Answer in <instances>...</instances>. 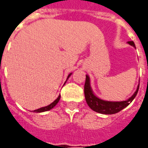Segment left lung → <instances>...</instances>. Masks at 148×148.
Masks as SVG:
<instances>
[{
  "instance_id": "obj_1",
  "label": "left lung",
  "mask_w": 148,
  "mask_h": 148,
  "mask_svg": "<svg viewBox=\"0 0 148 148\" xmlns=\"http://www.w3.org/2000/svg\"><path fill=\"white\" fill-rule=\"evenodd\" d=\"M128 43L136 49L135 44L133 41H129V42H128ZM138 89H139V84H138L137 90L134 93V95L126 100H123V101L104 100V99L97 97L94 94V92L91 89V86H90V77H89L88 75H86V76L85 86H84V93H85L86 103L92 110L99 113V114H116L118 112L121 111L124 108H126L134 100V99L138 94Z\"/></svg>"
}]
</instances>
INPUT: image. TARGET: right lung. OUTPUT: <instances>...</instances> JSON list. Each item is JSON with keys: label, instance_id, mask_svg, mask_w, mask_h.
<instances>
[{"label": "right lung", "instance_id": "add662e5", "mask_svg": "<svg viewBox=\"0 0 148 148\" xmlns=\"http://www.w3.org/2000/svg\"><path fill=\"white\" fill-rule=\"evenodd\" d=\"M71 75V73H70L68 76H67V78H66V81H67V79L70 77V76ZM60 98H61V95H58V97L57 98V99L54 100L53 102L52 103V104H50V105H47V106H45V107H42V108H40V109H38V110H34V112H35V113H42V112H45V111H48L50 110H52L53 108L55 105H57L58 103V101H59Z\"/></svg>", "mask_w": 148, "mask_h": 148}]
</instances>
